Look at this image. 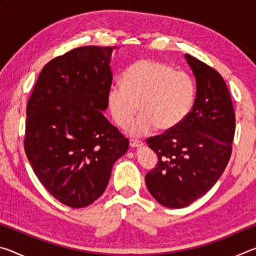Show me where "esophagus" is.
<instances>
[{
	"label": "esophagus",
	"instance_id": "obj_1",
	"mask_svg": "<svg viewBox=\"0 0 256 256\" xmlns=\"http://www.w3.org/2000/svg\"><path fill=\"white\" fill-rule=\"evenodd\" d=\"M144 144V142L141 140H136V138H130V146H132V148H136V146H141Z\"/></svg>",
	"mask_w": 256,
	"mask_h": 256
}]
</instances>
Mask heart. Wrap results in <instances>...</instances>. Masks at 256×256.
<instances>
[{
    "instance_id": "1",
    "label": "heart",
    "mask_w": 256,
    "mask_h": 256,
    "mask_svg": "<svg viewBox=\"0 0 256 256\" xmlns=\"http://www.w3.org/2000/svg\"><path fill=\"white\" fill-rule=\"evenodd\" d=\"M196 84L184 71L154 60H138L122 74V86H112L107 94L110 115L116 124L130 125L133 136H146L159 126L170 131L178 126L192 110Z\"/></svg>"
}]
</instances>
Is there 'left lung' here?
I'll return each instance as SVG.
<instances>
[{"mask_svg":"<svg viewBox=\"0 0 256 256\" xmlns=\"http://www.w3.org/2000/svg\"><path fill=\"white\" fill-rule=\"evenodd\" d=\"M196 80L192 110L178 126L148 138L158 162L146 175L149 192L172 209L190 206L216 184L230 159L235 112L222 76L185 54Z\"/></svg>","mask_w":256,"mask_h":256,"instance_id":"1","label":"left lung"}]
</instances>
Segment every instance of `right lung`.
<instances>
[{"label": "right lung", "mask_w": 256, "mask_h": 256, "mask_svg": "<svg viewBox=\"0 0 256 256\" xmlns=\"http://www.w3.org/2000/svg\"><path fill=\"white\" fill-rule=\"evenodd\" d=\"M116 46H81L42 68L26 108L24 146L50 196L71 208L92 204L105 190L128 138L105 110Z\"/></svg>", "instance_id": "add662e5"}]
</instances>
